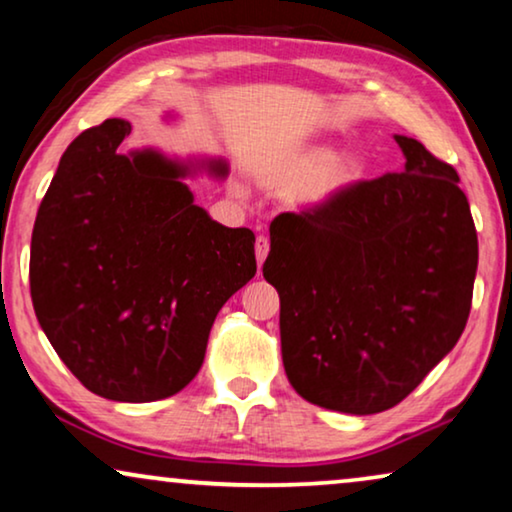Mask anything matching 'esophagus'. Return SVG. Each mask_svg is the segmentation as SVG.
I'll return each mask as SVG.
<instances>
[{
    "mask_svg": "<svg viewBox=\"0 0 512 512\" xmlns=\"http://www.w3.org/2000/svg\"><path fill=\"white\" fill-rule=\"evenodd\" d=\"M268 251H270V240L265 235H258L256 237V263L258 268L265 263V258H268Z\"/></svg>",
    "mask_w": 512,
    "mask_h": 512,
    "instance_id": "1",
    "label": "esophagus"
}]
</instances>
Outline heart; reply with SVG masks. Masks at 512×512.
Returning <instances> with one entry per match:
<instances>
[{
    "label": "heart",
    "instance_id": "1",
    "mask_svg": "<svg viewBox=\"0 0 512 512\" xmlns=\"http://www.w3.org/2000/svg\"><path fill=\"white\" fill-rule=\"evenodd\" d=\"M370 177L361 151H333L328 144H307L258 170V184L272 193H289L291 207L307 216H324L352 200Z\"/></svg>",
    "mask_w": 512,
    "mask_h": 512
}]
</instances>
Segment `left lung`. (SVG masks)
<instances>
[{"instance_id": "1", "label": "left lung", "mask_w": 512, "mask_h": 512, "mask_svg": "<svg viewBox=\"0 0 512 512\" xmlns=\"http://www.w3.org/2000/svg\"><path fill=\"white\" fill-rule=\"evenodd\" d=\"M394 139L403 172L366 181L324 216H277L263 265L291 387L347 415L401 403L471 312L478 235L457 172L417 139Z\"/></svg>"}]
</instances>
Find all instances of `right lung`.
<instances>
[{"mask_svg": "<svg viewBox=\"0 0 512 512\" xmlns=\"http://www.w3.org/2000/svg\"><path fill=\"white\" fill-rule=\"evenodd\" d=\"M130 130L109 118L62 153L34 221L30 291L83 387L151 403L198 375L216 314L256 275V237L214 221L186 184L223 181L226 158L123 151Z\"/></svg>", "mask_w": 512, "mask_h": 512, "instance_id": "obj_1", "label": "right lung"}]
</instances>
